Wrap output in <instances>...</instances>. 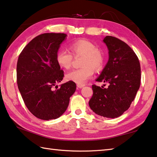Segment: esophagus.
Returning a JSON list of instances; mask_svg holds the SVG:
<instances>
[{
    "label": "esophagus",
    "mask_w": 157,
    "mask_h": 157,
    "mask_svg": "<svg viewBox=\"0 0 157 157\" xmlns=\"http://www.w3.org/2000/svg\"><path fill=\"white\" fill-rule=\"evenodd\" d=\"M85 86L84 84H77V86L78 87V88H79V89H82V87H84Z\"/></svg>",
    "instance_id": "obj_1"
}]
</instances>
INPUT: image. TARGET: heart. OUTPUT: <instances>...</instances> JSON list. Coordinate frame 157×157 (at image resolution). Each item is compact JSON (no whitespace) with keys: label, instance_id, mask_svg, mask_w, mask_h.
Wrapping results in <instances>:
<instances>
[{"label":"heart","instance_id":"obj_1","mask_svg":"<svg viewBox=\"0 0 157 157\" xmlns=\"http://www.w3.org/2000/svg\"><path fill=\"white\" fill-rule=\"evenodd\" d=\"M74 56L82 55L80 64L82 67L73 69L68 73L66 78L77 84H84L91 78L95 71L102 69L105 63V55L102 50L95 48L92 42L86 39H78L69 45ZM73 56L65 49H59L56 53V61L60 67L69 69L72 66Z\"/></svg>","mask_w":157,"mask_h":157}]
</instances>
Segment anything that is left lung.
<instances>
[{"instance_id":"obj_1","label":"left lung","mask_w":157,"mask_h":157,"mask_svg":"<svg viewBox=\"0 0 157 157\" xmlns=\"http://www.w3.org/2000/svg\"><path fill=\"white\" fill-rule=\"evenodd\" d=\"M103 41L109 50V61L96 81L107 82V89L92 85L89 102L93 111L101 116L115 118L129 108L140 84V66L137 55L124 41L107 36Z\"/></svg>"}]
</instances>
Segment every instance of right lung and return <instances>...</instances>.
<instances>
[{
    "instance_id": "obj_1",
    "label": "right lung",
    "mask_w": 157,
    "mask_h": 157,
    "mask_svg": "<svg viewBox=\"0 0 157 157\" xmlns=\"http://www.w3.org/2000/svg\"><path fill=\"white\" fill-rule=\"evenodd\" d=\"M66 36L64 33L40 34L29 42L18 56V90L28 110L41 120L62 116L76 90V84L71 81L59 85L58 89L56 86L64 76L56 61V53ZM55 86L57 90L54 89Z\"/></svg>"
}]
</instances>
